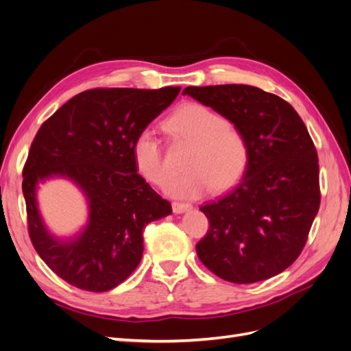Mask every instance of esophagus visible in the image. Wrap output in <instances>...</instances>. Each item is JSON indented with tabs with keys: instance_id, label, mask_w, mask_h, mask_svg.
Segmentation results:
<instances>
[{
	"instance_id": "esophagus-1",
	"label": "esophagus",
	"mask_w": 351,
	"mask_h": 351,
	"mask_svg": "<svg viewBox=\"0 0 351 351\" xmlns=\"http://www.w3.org/2000/svg\"><path fill=\"white\" fill-rule=\"evenodd\" d=\"M193 206L190 204H182V202H173V212L174 214H184V212L190 210Z\"/></svg>"
}]
</instances>
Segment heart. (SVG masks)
<instances>
[{"label":"heart","mask_w":351,"mask_h":351,"mask_svg":"<svg viewBox=\"0 0 351 351\" xmlns=\"http://www.w3.org/2000/svg\"><path fill=\"white\" fill-rule=\"evenodd\" d=\"M169 125L182 139L193 143L184 168L189 171L168 183L169 195L195 199L214 189L226 192L237 184L249 165L250 149L237 127L227 124L218 112L200 104H186L178 108ZM132 156L136 171L146 182L164 186L168 177L161 143L151 127L134 136Z\"/></svg>","instance_id":"obj_1"}]
</instances>
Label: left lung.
<instances>
[{"instance_id": "obj_1", "label": "left lung", "mask_w": 351, "mask_h": 351, "mask_svg": "<svg viewBox=\"0 0 351 351\" xmlns=\"http://www.w3.org/2000/svg\"><path fill=\"white\" fill-rule=\"evenodd\" d=\"M244 134L250 158L240 182L202 205L209 221L197 256L217 277L252 284L275 277L299 258L319 210L317 154L291 105L249 84L183 90Z\"/></svg>"}]
</instances>
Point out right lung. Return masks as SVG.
I'll return each instance as SVG.
<instances>
[{"instance_id":"right-lung-1","label":"right lung","mask_w":351,"mask_h":351,"mask_svg":"<svg viewBox=\"0 0 351 351\" xmlns=\"http://www.w3.org/2000/svg\"><path fill=\"white\" fill-rule=\"evenodd\" d=\"M180 88L92 89L73 97L40 125L23 168L29 236L60 278L102 293L121 284L141 263L143 228L171 214L169 202L137 174L134 136L177 98ZM66 178L87 199L88 221L60 239L47 230L37 187Z\"/></svg>"}]
</instances>
